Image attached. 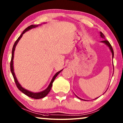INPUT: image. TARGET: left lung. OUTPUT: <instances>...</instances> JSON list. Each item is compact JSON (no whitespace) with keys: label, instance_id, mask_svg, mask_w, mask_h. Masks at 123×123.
Returning <instances> with one entry per match:
<instances>
[{"label":"left lung","instance_id":"left-lung-1","mask_svg":"<svg viewBox=\"0 0 123 123\" xmlns=\"http://www.w3.org/2000/svg\"><path fill=\"white\" fill-rule=\"evenodd\" d=\"M100 36H101V38H104V39H105V36H104V34H103V33H102L101 32H100ZM101 42H103V43H105V44H106L108 47H109V48H110V50H111V53H112V58H113V56H114V52H113V49H112V46H111V44H110V42L108 41H107V40H104V41H101ZM113 69H114V67H113ZM77 97V96H76ZM78 97V98H79V99H81V100H83V99H81V98H79L78 97ZM97 99V98H96Z\"/></svg>","mask_w":123,"mask_h":123}]
</instances>
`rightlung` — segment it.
<instances>
[{
    "mask_svg": "<svg viewBox=\"0 0 123 123\" xmlns=\"http://www.w3.org/2000/svg\"><path fill=\"white\" fill-rule=\"evenodd\" d=\"M38 25H31L29 26H28V28H26L25 30L23 31V32L22 33V34L20 35V36L18 37V39H17L16 41L15 42V43H14V44L13 46V48H12V56H11V62H10V69H11V73L12 74V75H13V79H14V82L16 83V85L17 87V88L19 89V90L25 94V95H26L27 96H28L29 97L33 99H41V98H43L45 97L46 95L48 94L49 92L50 91V89L51 88V87H52V85H53V83L54 82V80H55L56 77L58 74H59L60 72H61L62 70V69L60 70V71L57 72L55 74V75L53 76V79H52V80L51 81L49 85L48 86V87H47V89H45L44 91H42L41 92H38V93H34V92H31L30 91H29L28 90H26V89H24V88H23L22 87L21 85L19 84V83L18 82L17 79L16 77L15 74H14V70H13V57H14V50H15V48L17 44V43L18 42H19V39L21 38V37H22L23 35L25 32L27 31H28L29 30H30V29H31L32 28H36V27L38 26Z\"/></svg>",
    "mask_w": 123,
    "mask_h": 123,
    "instance_id": "obj_1",
    "label": "right lung"
}]
</instances>
